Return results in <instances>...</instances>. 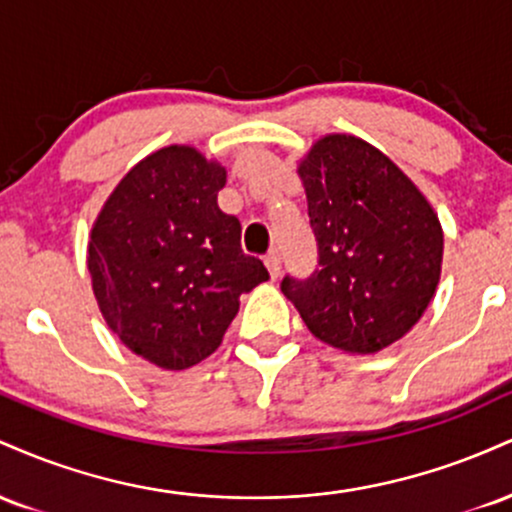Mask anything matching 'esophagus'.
<instances>
[{
  "mask_svg": "<svg viewBox=\"0 0 512 512\" xmlns=\"http://www.w3.org/2000/svg\"><path fill=\"white\" fill-rule=\"evenodd\" d=\"M264 264H267L269 276H272V279H276V276L281 274V255H279V250H269L267 257H264Z\"/></svg>",
  "mask_w": 512,
  "mask_h": 512,
  "instance_id": "esophagus-1",
  "label": "esophagus"
}]
</instances>
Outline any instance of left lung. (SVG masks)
<instances>
[{
    "instance_id": "left-lung-1",
    "label": "left lung",
    "mask_w": 512,
    "mask_h": 512,
    "mask_svg": "<svg viewBox=\"0 0 512 512\" xmlns=\"http://www.w3.org/2000/svg\"><path fill=\"white\" fill-rule=\"evenodd\" d=\"M320 267L281 291L320 342L375 354L433 301L443 226L402 168L354 134H325L298 163Z\"/></svg>"
}]
</instances>
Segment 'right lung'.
I'll use <instances>...</instances> for the list:
<instances>
[{"mask_svg": "<svg viewBox=\"0 0 512 512\" xmlns=\"http://www.w3.org/2000/svg\"><path fill=\"white\" fill-rule=\"evenodd\" d=\"M226 168L195 146L154 151L105 199L86 267L103 320L122 344L163 370L214 354L240 296L269 279L240 250V221L219 209Z\"/></svg>", "mask_w": 512, "mask_h": 512, "instance_id": "1", "label": "right lung"}]
</instances>
